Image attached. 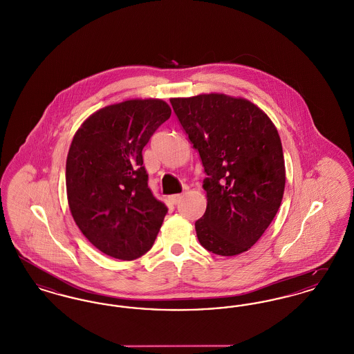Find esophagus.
<instances>
[{
	"label": "esophagus",
	"instance_id": "1",
	"mask_svg": "<svg viewBox=\"0 0 354 354\" xmlns=\"http://www.w3.org/2000/svg\"><path fill=\"white\" fill-rule=\"evenodd\" d=\"M180 199H182V195H180V194L169 196V201L172 203V204H178V203L180 202Z\"/></svg>",
	"mask_w": 354,
	"mask_h": 354
}]
</instances>
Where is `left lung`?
<instances>
[{
  "mask_svg": "<svg viewBox=\"0 0 354 354\" xmlns=\"http://www.w3.org/2000/svg\"><path fill=\"white\" fill-rule=\"evenodd\" d=\"M169 102L208 176L203 182L207 208L195 223L199 243L220 256L248 251L270 227L284 195L277 129L244 98L211 93Z\"/></svg>",
  "mask_w": 354,
  "mask_h": 354,
  "instance_id": "obj_1",
  "label": "left lung"
}]
</instances>
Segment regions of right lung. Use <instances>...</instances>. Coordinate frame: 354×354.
Instances as JSON below:
<instances>
[{
  "label": "right lung",
  "instance_id": "obj_1",
  "mask_svg": "<svg viewBox=\"0 0 354 354\" xmlns=\"http://www.w3.org/2000/svg\"><path fill=\"white\" fill-rule=\"evenodd\" d=\"M171 115L162 100L106 106L84 120L66 159L73 219L101 252L135 260L151 250L167 214L153 198L142 150Z\"/></svg>",
  "mask_w": 354,
  "mask_h": 354
}]
</instances>
